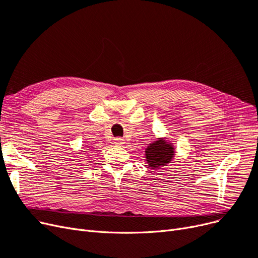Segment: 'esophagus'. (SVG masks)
Returning a JSON list of instances; mask_svg holds the SVG:
<instances>
[{"label": "esophagus", "mask_w": 258, "mask_h": 258, "mask_svg": "<svg viewBox=\"0 0 258 258\" xmlns=\"http://www.w3.org/2000/svg\"><path fill=\"white\" fill-rule=\"evenodd\" d=\"M113 144H114V145H117V146H123L124 144H125V140H124L123 138L117 137V138H114Z\"/></svg>", "instance_id": "esophagus-1"}]
</instances>
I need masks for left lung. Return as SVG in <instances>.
<instances>
[{
  "mask_svg": "<svg viewBox=\"0 0 258 258\" xmlns=\"http://www.w3.org/2000/svg\"><path fill=\"white\" fill-rule=\"evenodd\" d=\"M174 150L171 144H167V141L159 139L150 144L146 149V157L149 167L157 169L166 164L170 163L172 160Z\"/></svg>",
  "mask_w": 258,
  "mask_h": 258,
  "instance_id": "1",
  "label": "left lung"
}]
</instances>
